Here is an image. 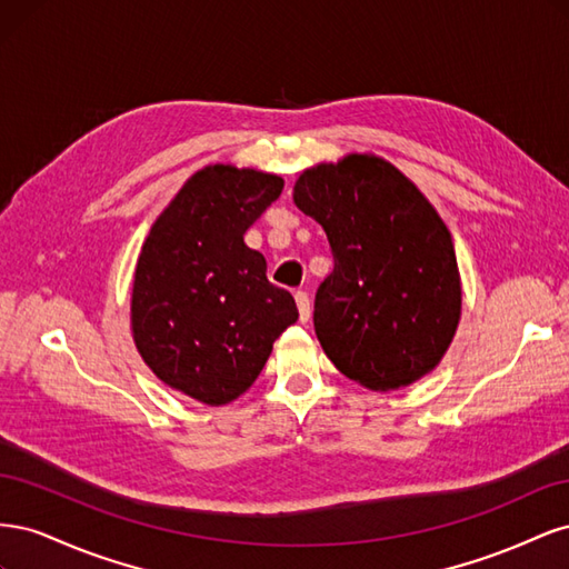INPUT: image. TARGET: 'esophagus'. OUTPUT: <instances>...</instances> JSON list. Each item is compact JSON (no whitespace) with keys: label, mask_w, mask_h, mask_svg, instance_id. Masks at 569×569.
<instances>
[{"label":"esophagus","mask_w":569,"mask_h":569,"mask_svg":"<svg viewBox=\"0 0 569 569\" xmlns=\"http://www.w3.org/2000/svg\"><path fill=\"white\" fill-rule=\"evenodd\" d=\"M295 299H297V308H299V318H301V322H306L308 318H311V299H308L303 289L297 291Z\"/></svg>","instance_id":"esophagus-1"}]
</instances>
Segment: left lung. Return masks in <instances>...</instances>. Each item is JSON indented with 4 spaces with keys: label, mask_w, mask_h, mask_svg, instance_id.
<instances>
[{
    "label": "left lung",
    "mask_w": 569,
    "mask_h": 569,
    "mask_svg": "<svg viewBox=\"0 0 569 569\" xmlns=\"http://www.w3.org/2000/svg\"><path fill=\"white\" fill-rule=\"evenodd\" d=\"M295 203L320 222L335 258L313 311L327 358L375 391L420 380L460 320L456 251L435 206L370 153L308 168Z\"/></svg>",
    "instance_id": "obj_1"
}]
</instances>
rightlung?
Returning <instances> with one entry per match:
<instances>
[{"mask_svg": "<svg viewBox=\"0 0 569 569\" xmlns=\"http://www.w3.org/2000/svg\"><path fill=\"white\" fill-rule=\"evenodd\" d=\"M261 170L209 166L157 218L132 284V337L161 382L222 406L261 375L299 311L244 234L282 194Z\"/></svg>", "mask_w": 569, "mask_h": 569, "instance_id": "add662e5", "label": "right lung"}]
</instances>
